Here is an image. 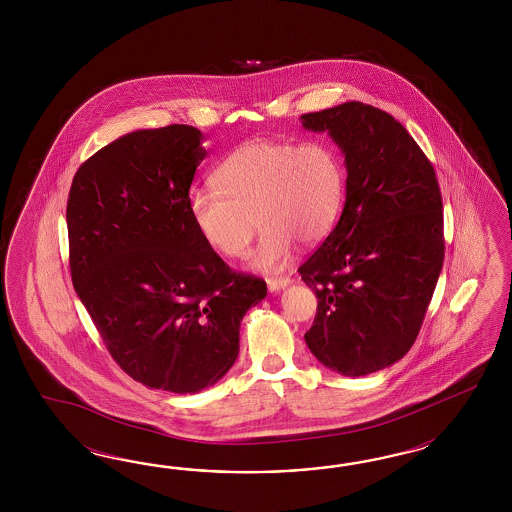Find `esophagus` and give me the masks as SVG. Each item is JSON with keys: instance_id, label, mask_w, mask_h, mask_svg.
Returning a JSON list of instances; mask_svg holds the SVG:
<instances>
[{"instance_id": "1", "label": "esophagus", "mask_w": 512, "mask_h": 512, "mask_svg": "<svg viewBox=\"0 0 512 512\" xmlns=\"http://www.w3.org/2000/svg\"><path fill=\"white\" fill-rule=\"evenodd\" d=\"M266 283H268V291L270 293H279L281 289L289 287L293 281L289 278H270L266 279Z\"/></svg>"}]
</instances>
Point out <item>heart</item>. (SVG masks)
Returning a JSON list of instances; mask_svg holds the SVG:
<instances>
[{"label": "heart", "mask_w": 512, "mask_h": 512, "mask_svg": "<svg viewBox=\"0 0 512 512\" xmlns=\"http://www.w3.org/2000/svg\"><path fill=\"white\" fill-rule=\"evenodd\" d=\"M212 184L216 191L189 195L197 233L219 255L238 259L257 223L263 225L248 261L249 268L263 272L289 263L296 240L313 244L325 238L343 201L340 155L326 142L251 140L219 163Z\"/></svg>", "instance_id": "obj_1"}]
</instances>
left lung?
I'll return each instance as SVG.
<instances>
[{"mask_svg": "<svg viewBox=\"0 0 512 512\" xmlns=\"http://www.w3.org/2000/svg\"><path fill=\"white\" fill-rule=\"evenodd\" d=\"M300 120L328 133L347 169L340 221L298 268L319 302L304 340L332 372H379L417 340L443 268L434 167L385 110L349 101Z\"/></svg>", "mask_w": 512, "mask_h": 512, "instance_id": "8db88e82", "label": "left lung"}]
</instances>
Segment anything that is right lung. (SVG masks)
Listing matches in <instances>:
<instances>
[{"label": "right lung", "instance_id": "add662e5", "mask_svg": "<svg viewBox=\"0 0 512 512\" xmlns=\"http://www.w3.org/2000/svg\"><path fill=\"white\" fill-rule=\"evenodd\" d=\"M204 135L139 129L80 165L67 201L71 278L112 358L144 387H214L240 351V323L266 296L189 217Z\"/></svg>", "mask_w": 512, "mask_h": 512}]
</instances>
